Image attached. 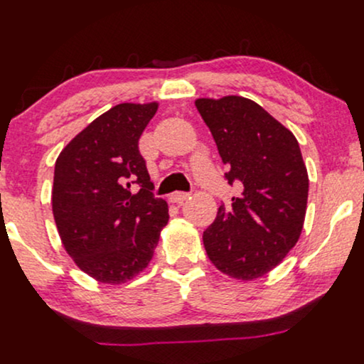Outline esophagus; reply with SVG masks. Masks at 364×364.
Returning <instances> with one entry per match:
<instances>
[{
  "label": "esophagus",
  "mask_w": 364,
  "mask_h": 364,
  "mask_svg": "<svg viewBox=\"0 0 364 364\" xmlns=\"http://www.w3.org/2000/svg\"><path fill=\"white\" fill-rule=\"evenodd\" d=\"M191 198V194L189 192H173L172 196H170V200H172V203H177V204H182L183 200H187Z\"/></svg>",
  "instance_id": "34e87169"
}]
</instances>
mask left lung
I'll use <instances>...</instances> for the list:
<instances>
[{
	"label": "left lung",
	"mask_w": 364,
	"mask_h": 364,
	"mask_svg": "<svg viewBox=\"0 0 364 364\" xmlns=\"http://www.w3.org/2000/svg\"><path fill=\"white\" fill-rule=\"evenodd\" d=\"M228 183L240 196L221 204L203 233L216 269L235 279L267 274L300 238L309 200V173L300 144L267 110L245 97L198 98Z\"/></svg>",
	"instance_id": "8db88e82"
}]
</instances>
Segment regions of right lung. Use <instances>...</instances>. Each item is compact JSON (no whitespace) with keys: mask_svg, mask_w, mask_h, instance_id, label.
I'll return each mask as SVG.
<instances>
[{"mask_svg":"<svg viewBox=\"0 0 364 364\" xmlns=\"http://www.w3.org/2000/svg\"><path fill=\"white\" fill-rule=\"evenodd\" d=\"M158 102L119 104L90 122L55 160L53 215L64 250L98 283L146 269L168 204L153 196L138 141Z\"/></svg>","mask_w":364,"mask_h":364,"instance_id":"obj_1","label":"right lung"}]
</instances>
